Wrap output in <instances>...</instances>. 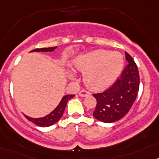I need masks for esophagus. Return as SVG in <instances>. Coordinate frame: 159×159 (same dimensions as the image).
<instances>
[{
    "label": "esophagus",
    "instance_id": "obj_1",
    "mask_svg": "<svg viewBox=\"0 0 159 159\" xmlns=\"http://www.w3.org/2000/svg\"><path fill=\"white\" fill-rule=\"evenodd\" d=\"M78 94H79V96H81V97H86V96L89 95V93L85 89H81Z\"/></svg>",
    "mask_w": 159,
    "mask_h": 159
}]
</instances>
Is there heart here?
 Instances as JSON below:
<instances>
[{
  "instance_id": "1",
  "label": "heart",
  "mask_w": 159,
  "mask_h": 159,
  "mask_svg": "<svg viewBox=\"0 0 159 159\" xmlns=\"http://www.w3.org/2000/svg\"><path fill=\"white\" fill-rule=\"evenodd\" d=\"M124 66L120 54L96 51L81 55L74 61V66L84 72V81L91 89L101 90L114 82Z\"/></svg>"
}]
</instances>
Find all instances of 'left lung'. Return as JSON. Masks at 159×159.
I'll use <instances>...</instances> for the list:
<instances>
[{
	"instance_id": "1",
	"label": "left lung",
	"mask_w": 159,
	"mask_h": 159,
	"mask_svg": "<svg viewBox=\"0 0 159 159\" xmlns=\"http://www.w3.org/2000/svg\"><path fill=\"white\" fill-rule=\"evenodd\" d=\"M126 66L120 78L102 93H93L97 105L93 116L104 123H113L128 113L136 99L139 89V74L132 57L125 52Z\"/></svg>"
}]
</instances>
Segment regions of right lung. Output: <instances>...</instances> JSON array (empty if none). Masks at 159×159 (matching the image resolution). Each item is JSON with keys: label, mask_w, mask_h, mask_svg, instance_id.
I'll return each mask as SVG.
<instances>
[{"label": "right lung", "mask_w": 159, "mask_h": 159, "mask_svg": "<svg viewBox=\"0 0 159 159\" xmlns=\"http://www.w3.org/2000/svg\"><path fill=\"white\" fill-rule=\"evenodd\" d=\"M57 47H53V48H37V49L32 50L31 51V52H33V51H43V52H48V51H55V49H56ZM74 95H66L62 97V101H60L59 104L55 108V109L54 111H52L50 114H48V116H46L42 117V118H31V117L28 116H25L28 120H30L31 122L34 123L36 125L39 126V127H49V126L53 125L54 124L58 121L60 120V118L62 117V116L63 115L64 110H65L66 106L67 101H69L70 98L74 97Z\"/></svg>", "instance_id": "1"}]
</instances>
